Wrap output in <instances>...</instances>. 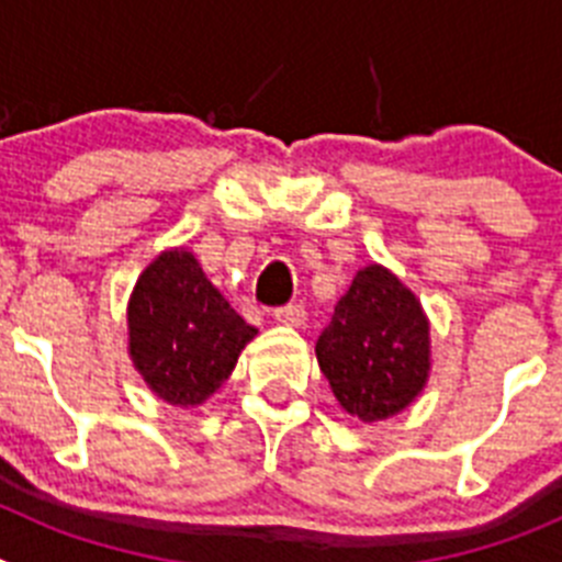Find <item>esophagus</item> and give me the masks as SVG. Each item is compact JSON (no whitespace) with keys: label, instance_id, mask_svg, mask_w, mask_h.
Wrapping results in <instances>:
<instances>
[{"label":"esophagus","instance_id":"1","mask_svg":"<svg viewBox=\"0 0 562 562\" xmlns=\"http://www.w3.org/2000/svg\"><path fill=\"white\" fill-rule=\"evenodd\" d=\"M272 317H276L278 324H284V326H301L306 321V310L304 304H284L272 312Z\"/></svg>","mask_w":562,"mask_h":562}]
</instances>
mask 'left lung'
<instances>
[{"label":"left lung","instance_id":"left-lung-1","mask_svg":"<svg viewBox=\"0 0 562 562\" xmlns=\"http://www.w3.org/2000/svg\"><path fill=\"white\" fill-rule=\"evenodd\" d=\"M428 321L414 292L371 265L357 270L315 342L337 402L362 422H380L414 402L430 369Z\"/></svg>","mask_w":562,"mask_h":562}]
</instances>
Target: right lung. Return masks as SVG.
Returning a JSON list of instances; mask_svg holds the SVG:
<instances>
[{
	"label": "right lung",
	"instance_id": "1",
	"mask_svg": "<svg viewBox=\"0 0 562 562\" xmlns=\"http://www.w3.org/2000/svg\"><path fill=\"white\" fill-rule=\"evenodd\" d=\"M256 335L186 250L162 252L134 286L128 351L148 389L171 405L207 400Z\"/></svg>",
	"mask_w": 562,
	"mask_h": 562
}]
</instances>
